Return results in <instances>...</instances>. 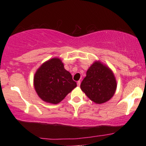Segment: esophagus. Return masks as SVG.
<instances>
[{"instance_id":"34e87169","label":"esophagus","mask_w":146,"mask_h":146,"mask_svg":"<svg viewBox=\"0 0 146 146\" xmlns=\"http://www.w3.org/2000/svg\"><path fill=\"white\" fill-rule=\"evenodd\" d=\"M80 83H81V82H80V81H78V82H77V84H78V86H80Z\"/></svg>"}]
</instances>
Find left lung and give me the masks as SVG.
I'll return each instance as SVG.
<instances>
[{"label":"left lung","instance_id":"8db88e82","mask_svg":"<svg viewBox=\"0 0 146 146\" xmlns=\"http://www.w3.org/2000/svg\"><path fill=\"white\" fill-rule=\"evenodd\" d=\"M80 88L91 101L103 104L110 100L117 88V82L109 67L95 62L86 71Z\"/></svg>","mask_w":146,"mask_h":146}]
</instances>
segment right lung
I'll return each mask as SVG.
<instances>
[{"mask_svg":"<svg viewBox=\"0 0 146 146\" xmlns=\"http://www.w3.org/2000/svg\"><path fill=\"white\" fill-rule=\"evenodd\" d=\"M33 84L39 98L53 104L60 103L77 86L71 74L58 58L48 60L40 66L35 73Z\"/></svg>","mask_w":146,"mask_h":146,"instance_id":"add662e5","label":"right lung"}]
</instances>
